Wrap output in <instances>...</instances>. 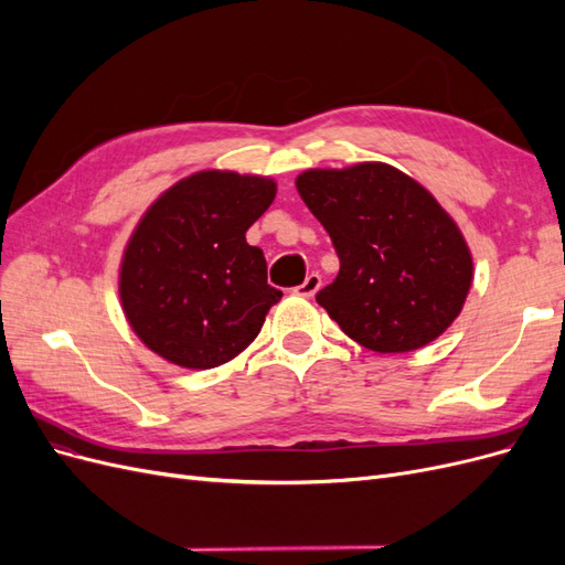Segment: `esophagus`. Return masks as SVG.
I'll return each mask as SVG.
<instances>
[{"label":"esophagus","instance_id":"esophagus-1","mask_svg":"<svg viewBox=\"0 0 565 565\" xmlns=\"http://www.w3.org/2000/svg\"><path fill=\"white\" fill-rule=\"evenodd\" d=\"M320 285H322V278L318 276V273H309V276H306V280L299 287H295V295L309 299V297H313L318 292Z\"/></svg>","mask_w":565,"mask_h":565}]
</instances>
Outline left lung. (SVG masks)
I'll return each mask as SVG.
<instances>
[{"label":"left lung","mask_w":565,"mask_h":565,"mask_svg":"<svg viewBox=\"0 0 565 565\" xmlns=\"http://www.w3.org/2000/svg\"><path fill=\"white\" fill-rule=\"evenodd\" d=\"M328 231L337 278L316 301L358 344L405 353L446 332L471 287V254L455 221L396 167L309 169L297 179Z\"/></svg>","instance_id":"left-lung-1"}]
</instances>
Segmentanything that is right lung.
I'll return each instance as SVG.
<instances>
[{
	"instance_id": "right-lung-1",
	"label": "right lung",
	"mask_w": 565,
	"mask_h": 565,
	"mask_svg": "<svg viewBox=\"0 0 565 565\" xmlns=\"http://www.w3.org/2000/svg\"><path fill=\"white\" fill-rule=\"evenodd\" d=\"M276 198V183L200 172L156 200L119 270V299L148 349L188 370L228 363L259 334L282 292L245 241Z\"/></svg>"
}]
</instances>
